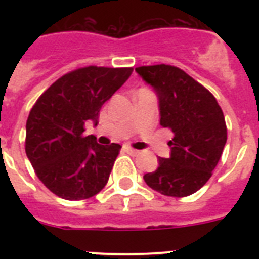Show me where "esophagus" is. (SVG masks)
Instances as JSON below:
<instances>
[{"mask_svg":"<svg viewBox=\"0 0 259 259\" xmlns=\"http://www.w3.org/2000/svg\"><path fill=\"white\" fill-rule=\"evenodd\" d=\"M125 149H126V152H127V153L133 154V156H137V154L140 153V150L133 149V148H130V146H125Z\"/></svg>","mask_w":259,"mask_h":259,"instance_id":"obj_1","label":"esophagus"}]
</instances>
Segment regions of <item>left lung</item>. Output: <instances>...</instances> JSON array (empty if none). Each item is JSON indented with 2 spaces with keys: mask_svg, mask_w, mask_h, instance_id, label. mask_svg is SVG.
<instances>
[{
  "mask_svg": "<svg viewBox=\"0 0 259 259\" xmlns=\"http://www.w3.org/2000/svg\"><path fill=\"white\" fill-rule=\"evenodd\" d=\"M158 97L160 125L173 132L169 158L144 180L161 195L184 197L209 180L227 141L223 111L212 94L187 72L168 64L136 68Z\"/></svg>",
  "mask_w": 259,
  "mask_h": 259,
  "instance_id": "1",
  "label": "left lung"
}]
</instances>
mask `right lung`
Listing matches in <instances>:
<instances>
[{
	"mask_svg": "<svg viewBox=\"0 0 259 259\" xmlns=\"http://www.w3.org/2000/svg\"><path fill=\"white\" fill-rule=\"evenodd\" d=\"M133 72L132 67L89 66L63 75L40 95L26 121L25 152L42 184L66 200H83L107 184L121 145L84 137L102 105Z\"/></svg>",
	"mask_w": 259,
	"mask_h": 259,
	"instance_id": "right-lung-1",
	"label": "right lung"
}]
</instances>
